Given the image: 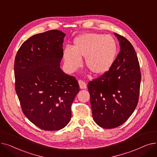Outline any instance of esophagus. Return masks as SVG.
<instances>
[{
    "instance_id": "esophagus-1",
    "label": "esophagus",
    "mask_w": 157,
    "mask_h": 157,
    "mask_svg": "<svg viewBox=\"0 0 157 157\" xmlns=\"http://www.w3.org/2000/svg\"><path fill=\"white\" fill-rule=\"evenodd\" d=\"M78 83H79V87L81 89H86V84L83 81L79 80Z\"/></svg>"
}]
</instances>
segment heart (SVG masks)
<instances>
[{
  "label": "heart",
  "instance_id": "1",
  "mask_svg": "<svg viewBox=\"0 0 157 157\" xmlns=\"http://www.w3.org/2000/svg\"><path fill=\"white\" fill-rule=\"evenodd\" d=\"M72 48L67 46L63 51L65 67L74 72L81 67L82 58L85 65L94 75H102L108 72L116 59L117 44L109 35L86 33L74 40Z\"/></svg>",
  "mask_w": 157,
  "mask_h": 157
}]
</instances>
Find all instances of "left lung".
<instances>
[{"label": "left lung", "mask_w": 157, "mask_h": 157, "mask_svg": "<svg viewBox=\"0 0 157 157\" xmlns=\"http://www.w3.org/2000/svg\"><path fill=\"white\" fill-rule=\"evenodd\" d=\"M114 34L119 41V54L108 72L88 85L93 118L104 128L122 125L133 113L141 79L134 47L124 37Z\"/></svg>", "instance_id": "obj_1"}]
</instances>
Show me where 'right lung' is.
Segmentation results:
<instances>
[{"instance_id": "obj_1", "label": "right lung", "mask_w": 157, "mask_h": 157, "mask_svg": "<svg viewBox=\"0 0 157 157\" xmlns=\"http://www.w3.org/2000/svg\"><path fill=\"white\" fill-rule=\"evenodd\" d=\"M65 36L58 30L36 34L22 44L15 58V89L23 113L44 130H59L68 124L79 92L75 78L60 68Z\"/></svg>"}]
</instances>
